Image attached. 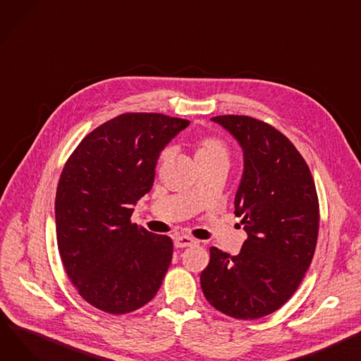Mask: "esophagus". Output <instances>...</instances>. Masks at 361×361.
<instances>
[{"instance_id":"obj_1","label":"esophagus","mask_w":361,"mask_h":361,"mask_svg":"<svg viewBox=\"0 0 361 361\" xmlns=\"http://www.w3.org/2000/svg\"><path fill=\"white\" fill-rule=\"evenodd\" d=\"M196 244H197L196 239L190 238V236H178L174 239V245L177 248H187V247H193Z\"/></svg>"}]
</instances>
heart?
<instances>
[{
  "mask_svg": "<svg viewBox=\"0 0 361 361\" xmlns=\"http://www.w3.org/2000/svg\"><path fill=\"white\" fill-rule=\"evenodd\" d=\"M195 158L196 162H202V161H212V159H222V161H228L229 152H228V147L226 143L214 136H204L200 137L195 142ZM166 157V154H162L159 161H164Z\"/></svg>",
  "mask_w": 361,
  "mask_h": 361,
  "instance_id": "heart-1",
  "label": "heart"
}]
</instances>
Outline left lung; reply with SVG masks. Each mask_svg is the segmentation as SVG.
<instances>
[{"label":"left lung","mask_w":361,"mask_h":361,"mask_svg":"<svg viewBox=\"0 0 361 361\" xmlns=\"http://www.w3.org/2000/svg\"><path fill=\"white\" fill-rule=\"evenodd\" d=\"M244 151L235 214L248 238L238 255L210 248L200 274L207 302L236 319H258L298 290L314 258L319 202L310 170L293 143L250 116L212 117Z\"/></svg>","instance_id":"8db88e82"}]
</instances>
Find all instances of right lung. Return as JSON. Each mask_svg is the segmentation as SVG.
<instances>
[{"label": "right lung", "instance_id": "1", "mask_svg": "<svg viewBox=\"0 0 361 361\" xmlns=\"http://www.w3.org/2000/svg\"><path fill=\"white\" fill-rule=\"evenodd\" d=\"M188 120L125 113L88 133L56 188V239L65 271L84 300L111 315L147 305L173 259V241L130 222L151 191L161 151Z\"/></svg>", "mask_w": 361, "mask_h": 361}]
</instances>
